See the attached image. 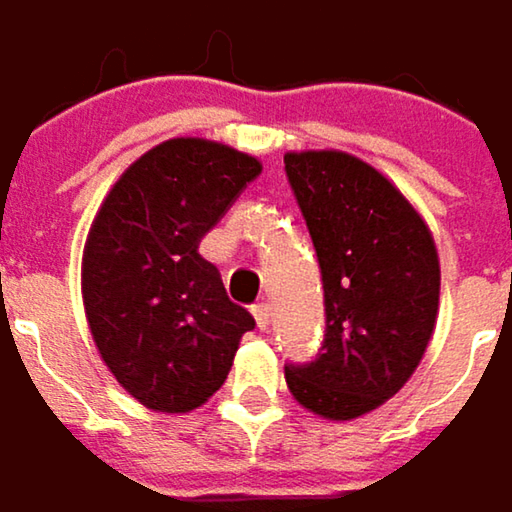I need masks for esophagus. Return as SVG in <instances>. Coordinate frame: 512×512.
<instances>
[{"mask_svg": "<svg viewBox=\"0 0 512 512\" xmlns=\"http://www.w3.org/2000/svg\"><path fill=\"white\" fill-rule=\"evenodd\" d=\"M252 313H255L257 328H260V331H266V328H269V304L266 302L252 304Z\"/></svg>", "mask_w": 512, "mask_h": 512, "instance_id": "1", "label": "esophagus"}]
</instances>
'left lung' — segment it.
I'll list each match as a JSON object with an SVG mask.
<instances>
[{
  "label": "left lung",
  "instance_id": "1",
  "mask_svg": "<svg viewBox=\"0 0 512 512\" xmlns=\"http://www.w3.org/2000/svg\"><path fill=\"white\" fill-rule=\"evenodd\" d=\"M325 290V340L287 363L290 393L325 419H357L393 398L419 366L440 310L437 246L393 184L346 152H290Z\"/></svg>",
  "mask_w": 512,
  "mask_h": 512
}]
</instances>
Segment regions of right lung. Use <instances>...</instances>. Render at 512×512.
<instances>
[{
    "label": "right lung",
    "instance_id": "right-lung-1",
    "mask_svg": "<svg viewBox=\"0 0 512 512\" xmlns=\"http://www.w3.org/2000/svg\"><path fill=\"white\" fill-rule=\"evenodd\" d=\"M257 175L252 155L222 143L166 140L122 172L93 219L81 263L87 322L114 378L149 410L205 404L255 328L199 243Z\"/></svg>",
    "mask_w": 512,
    "mask_h": 512
}]
</instances>
